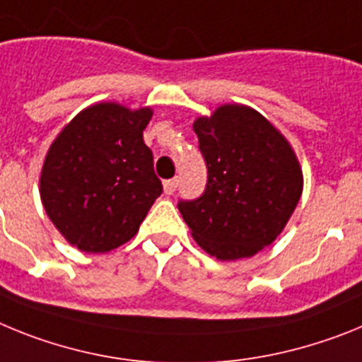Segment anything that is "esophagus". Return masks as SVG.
<instances>
[{
  "mask_svg": "<svg viewBox=\"0 0 362 362\" xmlns=\"http://www.w3.org/2000/svg\"><path fill=\"white\" fill-rule=\"evenodd\" d=\"M177 187H178V178H171V180L163 182V191H165V194H173L175 191H177Z\"/></svg>",
  "mask_w": 362,
  "mask_h": 362,
  "instance_id": "1",
  "label": "esophagus"
}]
</instances>
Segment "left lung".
<instances>
[{
    "label": "left lung",
    "instance_id": "8db88e82",
    "mask_svg": "<svg viewBox=\"0 0 362 362\" xmlns=\"http://www.w3.org/2000/svg\"><path fill=\"white\" fill-rule=\"evenodd\" d=\"M207 168L199 199L178 200L194 240L220 260L255 255L281 235L303 193L290 144L262 115L222 105L193 125Z\"/></svg>",
    "mask_w": 362,
    "mask_h": 362
}]
</instances>
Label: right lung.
Here are the masks:
<instances>
[{
  "label": "right lung",
  "instance_id": "1",
  "mask_svg": "<svg viewBox=\"0 0 362 362\" xmlns=\"http://www.w3.org/2000/svg\"><path fill=\"white\" fill-rule=\"evenodd\" d=\"M149 107L96 103L72 118L47 153L40 194L72 246L105 253L136 235L162 182L144 144Z\"/></svg>",
  "mask_w": 362,
  "mask_h": 362
}]
</instances>
